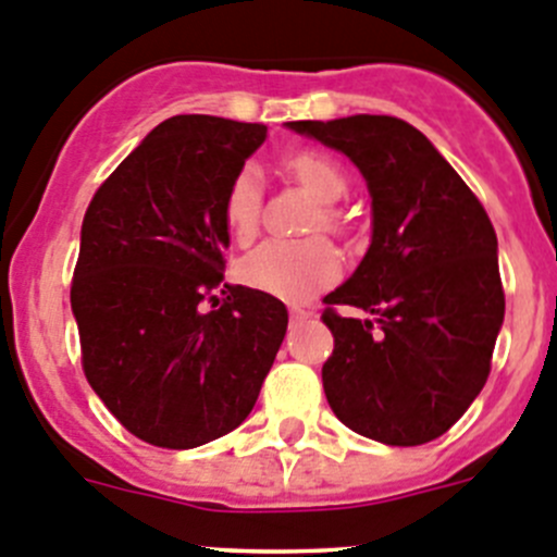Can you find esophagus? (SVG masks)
Wrapping results in <instances>:
<instances>
[{
    "label": "esophagus",
    "instance_id": "34e87169",
    "mask_svg": "<svg viewBox=\"0 0 557 557\" xmlns=\"http://www.w3.org/2000/svg\"><path fill=\"white\" fill-rule=\"evenodd\" d=\"M310 310L308 308H299V305H290V321H305V319H310Z\"/></svg>",
    "mask_w": 557,
    "mask_h": 557
}]
</instances>
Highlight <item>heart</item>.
Segmentation results:
<instances>
[{"label": "heart", "mask_w": 557, "mask_h": 557, "mask_svg": "<svg viewBox=\"0 0 557 557\" xmlns=\"http://www.w3.org/2000/svg\"><path fill=\"white\" fill-rule=\"evenodd\" d=\"M283 168L296 184H302L315 200L335 202L346 195L349 178L341 164L315 150H296L285 156ZM263 189L261 175L252 164L238 170L225 189L222 200V222L236 242H249L261 225ZM324 231H343L346 222L337 208L324 206L315 225ZM341 252L326 238H308V242H267L255 247L252 252L238 263V277L263 294L280 296L288 302H302L319 294L321 288L341 277Z\"/></svg>", "instance_id": "obj_1"}]
</instances>
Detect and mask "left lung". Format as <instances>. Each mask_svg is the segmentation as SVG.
I'll return each instance as SVG.
<instances>
[{"label":"left lung","instance_id":"8db88e82","mask_svg":"<svg viewBox=\"0 0 557 557\" xmlns=\"http://www.w3.org/2000/svg\"><path fill=\"white\" fill-rule=\"evenodd\" d=\"M343 150L373 197V238L321 321L335 349L321 368L343 425L384 445H423L467 412L492 371L506 294L490 214L440 150L389 114L296 121ZM366 309L346 320L337 307Z\"/></svg>","mask_w":557,"mask_h":557}]
</instances>
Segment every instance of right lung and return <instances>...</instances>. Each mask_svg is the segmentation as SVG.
Listing matches in <instances>:
<instances>
[{"mask_svg":"<svg viewBox=\"0 0 557 557\" xmlns=\"http://www.w3.org/2000/svg\"><path fill=\"white\" fill-rule=\"evenodd\" d=\"M263 139V123L175 114L87 206L71 283L82 368L123 429L156 448L242 425L285 337L280 299L225 283L222 200Z\"/></svg>","mask_w":557,"mask_h":557,"instance_id":"obj_1","label":"right lung"}]
</instances>
